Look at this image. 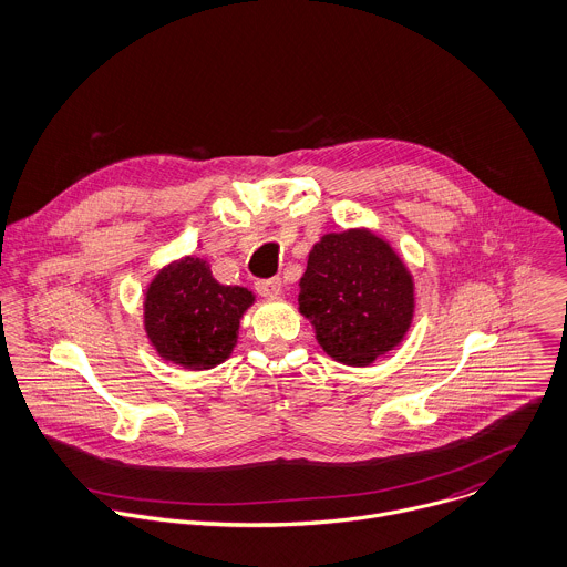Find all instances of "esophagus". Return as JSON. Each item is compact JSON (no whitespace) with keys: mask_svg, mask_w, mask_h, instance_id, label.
<instances>
[{"mask_svg":"<svg viewBox=\"0 0 567 567\" xmlns=\"http://www.w3.org/2000/svg\"><path fill=\"white\" fill-rule=\"evenodd\" d=\"M281 290H284V284H281L279 277H270V279L257 281V292L261 297H277V295H281Z\"/></svg>","mask_w":567,"mask_h":567,"instance_id":"obj_1","label":"esophagus"}]
</instances>
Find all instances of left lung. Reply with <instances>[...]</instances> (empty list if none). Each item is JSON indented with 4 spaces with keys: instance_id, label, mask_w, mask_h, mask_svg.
<instances>
[{
    "instance_id": "1",
    "label": "left lung",
    "mask_w": 567,
    "mask_h": 567,
    "mask_svg": "<svg viewBox=\"0 0 567 567\" xmlns=\"http://www.w3.org/2000/svg\"><path fill=\"white\" fill-rule=\"evenodd\" d=\"M413 277L398 252L371 230L323 235L299 281V310L319 347L339 364L369 367L409 330Z\"/></svg>"
}]
</instances>
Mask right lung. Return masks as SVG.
Masks as SVG:
<instances>
[{"instance_id": "1", "label": "right lung", "mask_w": 567, "mask_h": 567, "mask_svg": "<svg viewBox=\"0 0 567 567\" xmlns=\"http://www.w3.org/2000/svg\"><path fill=\"white\" fill-rule=\"evenodd\" d=\"M255 295L223 286L207 261L185 257L163 268L145 292V330L156 353L183 369L205 371L230 358Z\"/></svg>"}]
</instances>
